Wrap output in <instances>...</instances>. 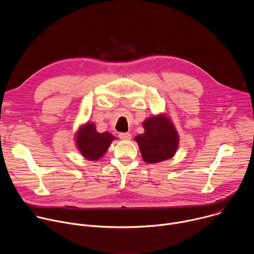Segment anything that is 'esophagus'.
Segmentation results:
<instances>
[{"label":"esophagus","instance_id":"esophagus-1","mask_svg":"<svg viewBox=\"0 0 254 254\" xmlns=\"http://www.w3.org/2000/svg\"><path fill=\"white\" fill-rule=\"evenodd\" d=\"M119 136L124 140H129L131 138V134L129 132H121Z\"/></svg>","mask_w":254,"mask_h":254}]
</instances>
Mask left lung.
I'll return each mask as SVG.
<instances>
[{
	"label": "left lung",
	"mask_w": 254,
	"mask_h": 254,
	"mask_svg": "<svg viewBox=\"0 0 254 254\" xmlns=\"http://www.w3.org/2000/svg\"><path fill=\"white\" fill-rule=\"evenodd\" d=\"M144 132L137 134L142 160L156 164L173 158L179 147V133L172 121L165 114L150 117L142 123Z\"/></svg>",
	"instance_id": "8db88e82"
}]
</instances>
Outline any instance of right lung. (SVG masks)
<instances>
[{
    "label": "right lung",
    "mask_w": 254,
    "mask_h": 254,
    "mask_svg": "<svg viewBox=\"0 0 254 254\" xmlns=\"http://www.w3.org/2000/svg\"><path fill=\"white\" fill-rule=\"evenodd\" d=\"M116 137L108 131L98 132L93 123L82 125L75 135L76 148L88 161L99 160Z\"/></svg>",
    "instance_id": "right-lung-1"
}]
</instances>
